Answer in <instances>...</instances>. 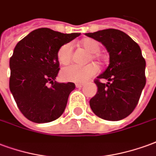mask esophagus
<instances>
[{
    "label": "esophagus",
    "mask_w": 156,
    "mask_h": 156,
    "mask_svg": "<svg viewBox=\"0 0 156 156\" xmlns=\"http://www.w3.org/2000/svg\"><path fill=\"white\" fill-rule=\"evenodd\" d=\"M84 86H85V84H82V83H77V84H76V88H81Z\"/></svg>",
    "instance_id": "obj_1"
}]
</instances>
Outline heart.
<instances>
[{
    "instance_id": "b5f03b06",
    "label": "heart",
    "mask_w": 156,
    "mask_h": 156,
    "mask_svg": "<svg viewBox=\"0 0 156 156\" xmlns=\"http://www.w3.org/2000/svg\"><path fill=\"white\" fill-rule=\"evenodd\" d=\"M82 45L85 48L91 53L93 60L101 61V55L99 51L101 50V45L97 41L93 39H86L82 41ZM73 45L72 43H66L61 45L57 52V59L62 65L68 64L72 57ZM98 72V67L95 64H88L86 66L79 65H70L64 67L61 72V79L64 81L70 82H86L90 78L94 76Z\"/></svg>"
}]
</instances>
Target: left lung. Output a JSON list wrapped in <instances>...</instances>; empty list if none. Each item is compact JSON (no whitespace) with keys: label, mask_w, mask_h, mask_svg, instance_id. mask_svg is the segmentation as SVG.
<instances>
[{"label":"left lung","mask_w":156,"mask_h":156,"mask_svg":"<svg viewBox=\"0 0 156 156\" xmlns=\"http://www.w3.org/2000/svg\"><path fill=\"white\" fill-rule=\"evenodd\" d=\"M86 36L101 42L110 54V64L94 82L98 91L90 101L92 111L106 120H122L132 113L145 86V61L141 50L127 34L106 29ZM101 79L108 80L106 84Z\"/></svg>","instance_id":"left-lung-1"}]
</instances>
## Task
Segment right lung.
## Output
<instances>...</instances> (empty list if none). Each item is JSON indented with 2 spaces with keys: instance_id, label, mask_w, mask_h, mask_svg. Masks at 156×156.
<instances>
[{
  "instance_id": "obj_1",
  "label": "right lung",
  "mask_w": 156,
  "mask_h": 156,
  "mask_svg": "<svg viewBox=\"0 0 156 156\" xmlns=\"http://www.w3.org/2000/svg\"><path fill=\"white\" fill-rule=\"evenodd\" d=\"M80 35L40 28L16 45L10 58L9 86L19 110L30 121L47 123L63 114L76 86L55 81L60 70L57 52L61 45Z\"/></svg>"
}]
</instances>
